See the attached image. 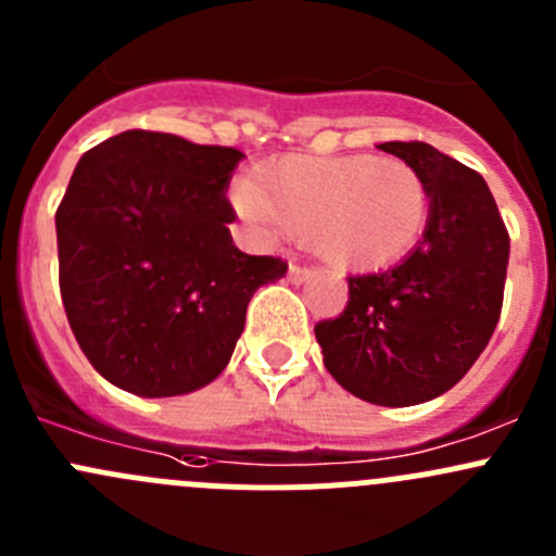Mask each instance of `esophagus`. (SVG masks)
Returning a JSON list of instances; mask_svg holds the SVG:
<instances>
[{
    "instance_id": "obj_1",
    "label": "esophagus",
    "mask_w": 556,
    "mask_h": 556,
    "mask_svg": "<svg viewBox=\"0 0 556 556\" xmlns=\"http://www.w3.org/2000/svg\"><path fill=\"white\" fill-rule=\"evenodd\" d=\"M312 268H306V266H299V263H290L288 266V277H290V282L293 285H301V282H306V279L312 277Z\"/></svg>"
}]
</instances>
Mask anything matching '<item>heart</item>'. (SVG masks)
Wrapping results in <instances>:
<instances>
[{
  "instance_id": "b5f03b06",
  "label": "heart",
  "mask_w": 556,
  "mask_h": 556,
  "mask_svg": "<svg viewBox=\"0 0 556 556\" xmlns=\"http://www.w3.org/2000/svg\"><path fill=\"white\" fill-rule=\"evenodd\" d=\"M239 212L306 242L341 271H379L422 239L430 193L422 174L379 155H288L239 185Z\"/></svg>"
}]
</instances>
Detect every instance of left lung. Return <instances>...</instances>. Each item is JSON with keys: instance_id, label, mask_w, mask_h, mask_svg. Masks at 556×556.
<instances>
[{"instance_id": "8db88e82", "label": "left lung", "mask_w": 556, "mask_h": 556, "mask_svg": "<svg viewBox=\"0 0 556 556\" xmlns=\"http://www.w3.org/2000/svg\"><path fill=\"white\" fill-rule=\"evenodd\" d=\"M379 148L422 174L428 228L397 266L346 279V309L314 325V336L346 392L414 406L452 390L490 344L511 242L479 172L425 142Z\"/></svg>"}]
</instances>
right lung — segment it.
Wrapping results in <instances>:
<instances>
[{"label":"right lung","instance_id":"add662e5","mask_svg":"<svg viewBox=\"0 0 556 556\" xmlns=\"http://www.w3.org/2000/svg\"><path fill=\"white\" fill-rule=\"evenodd\" d=\"M237 148L123 131L77 161L59 212V285L83 355L142 397L220 377L261 285L288 263L233 244Z\"/></svg>","mask_w":556,"mask_h":556}]
</instances>
